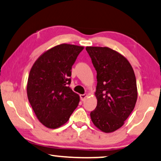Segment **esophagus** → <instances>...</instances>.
Masks as SVG:
<instances>
[{
  "label": "esophagus",
  "instance_id": "1",
  "mask_svg": "<svg viewBox=\"0 0 161 161\" xmlns=\"http://www.w3.org/2000/svg\"><path fill=\"white\" fill-rule=\"evenodd\" d=\"M87 94H81V95H79L80 96V99L82 101H84L85 99V98L87 97Z\"/></svg>",
  "mask_w": 161,
  "mask_h": 161
}]
</instances>
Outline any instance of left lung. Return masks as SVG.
I'll list each match as a JSON object with an SVG mask.
<instances>
[{
  "mask_svg": "<svg viewBox=\"0 0 161 161\" xmlns=\"http://www.w3.org/2000/svg\"><path fill=\"white\" fill-rule=\"evenodd\" d=\"M97 73V105L91 118L96 127L112 132L123 126L134 110L137 85L134 70L125 57L108 47H86Z\"/></svg>",
  "mask_w": 161,
  "mask_h": 161,
  "instance_id": "8db88e82",
  "label": "left lung"
}]
</instances>
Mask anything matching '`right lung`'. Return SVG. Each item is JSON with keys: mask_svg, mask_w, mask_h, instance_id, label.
<instances>
[{"mask_svg": "<svg viewBox=\"0 0 161 161\" xmlns=\"http://www.w3.org/2000/svg\"><path fill=\"white\" fill-rule=\"evenodd\" d=\"M83 48L70 44L53 47L40 56L30 70L28 98L37 119L46 127L55 129L63 125L78 106L79 96L70 88V77Z\"/></svg>", "mask_w": 161, "mask_h": 161, "instance_id": "1", "label": "right lung"}]
</instances>
